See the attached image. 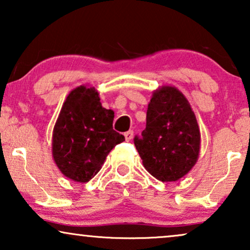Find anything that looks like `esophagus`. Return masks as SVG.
<instances>
[{"instance_id":"esophagus-1","label":"esophagus","mask_w":250,"mask_h":250,"mask_svg":"<svg viewBox=\"0 0 250 250\" xmlns=\"http://www.w3.org/2000/svg\"><path fill=\"white\" fill-rule=\"evenodd\" d=\"M124 136H125V140H126V141H131V140L133 139V131H132V129H129V131L125 132Z\"/></svg>"}]
</instances>
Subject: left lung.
<instances>
[{"mask_svg":"<svg viewBox=\"0 0 250 250\" xmlns=\"http://www.w3.org/2000/svg\"><path fill=\"white\" fill-rule=\"evenodd\" d=\"M134 145L143 166L162 182H175L196 165L200 129L188 99L172 85L153 91L146 125Z\"/></svg>","mask_w":250,"mask_h":250,"instance_id":"8db88e82","label":"left lung"}]
</instances>
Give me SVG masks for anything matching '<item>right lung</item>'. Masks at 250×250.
I'll list each match as a JSON object with an SVG mask.
<instances>
[{"mask_svg":"<svg viewBox=\"0 0 250 250\" xmlns=\"http://www.w3.org/2000/svg\"><path fill=\"white\" fill-rule=\"evenodd\" d=\"M114 117L94 87L81 85L70 91L52 134L53 160L64 176L86 183L97 175L112 148L125 141L112 128Z\"/></svg>","mask_w":250,"mask_h":250,"instance_id":"obj_1","label":"right lung"}]
</instances>
